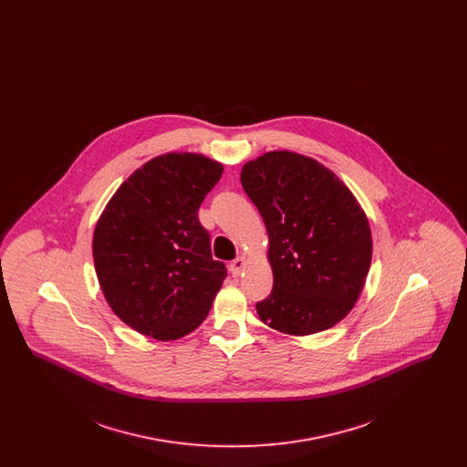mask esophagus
I'll return each instance as SVG.
<instances>
[{
    "instance_id": "1",
    "label": "esophagus",
    "mask_w": 467,
    "mask_h": 467,
    "mask_svg": "<svg viewBox=\"0 0 467 467\" xmlns=\"http://www.w3.org/2000/svg\"><path fill=\"white\" fill-rule=\"evenodd\" d=\"M244 265H246V259L244 257H238V259H234L229 265V271L233 273V276H240V273L244 271Z\"/></svg>"
}]
</instances>
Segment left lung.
Returning a JSON list of instances; mask_svg holds the SVG:
<instances>
[{"instance_id": "obj_1", "label": "left lung", "mask_w": 467, "mask_h": 467, "mask_svg": "<svg viewBox=\"0 0 467 467\" xmlns=\"http://www.w3.org/2000/svg\"><path fill=\"white\" fill-rule=\"evenodd\" d=\"M242 185L266 225L273 290L259 318L294 336L320 333L354 308L371 266V229L350 189L311 157L248 161Z\"/></svg>"}]
</instances>
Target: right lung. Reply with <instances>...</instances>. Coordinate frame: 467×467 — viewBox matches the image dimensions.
<instances>
[{
  "label": "right lung",
  "instance_id": "1",
  "mask_svg": "<svg viewBox=\"0 0 467 467\" xmlns=\"http://www.w3.org/2000/svg\"><path fill=\"white\" fill-rule=\"evenodd\" d=\"M223 171L201 154L154 157L103 210L92 238L96 275L113 313L134 331L170 341L206 318L227 271L212 257L198 210Z\"/></svg>",
  "mask_w": 467,
  "mask_h": 467
}]
</instances>
